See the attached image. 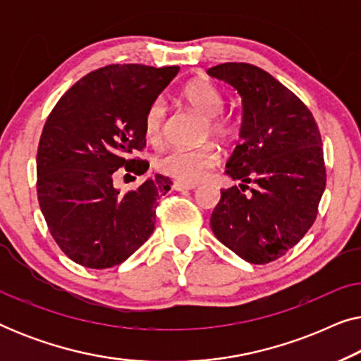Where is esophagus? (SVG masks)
Returning a JSON list of instances; mask_svg holds the SVG:
<instances>
[{
	"label": "esophagus",
	"mask_w": 361,
	"mask_h": 361,
	"mask_svg": "<svg viewBox=\"0 0 361 361\" xmlns=\"http://www.w3.org/2000/svg\"><path fill=\"white\" fill-rule=\"evenodd\" d=\"M195 184H185V182H179V180H176L174 184H172V189L174 190H179V192H184V190H192V189H195Z\"/></svg>",
	"instance_id": "34e87169"
}]
</instances>
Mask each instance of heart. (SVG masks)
<instances>
[{
    "instance_id": "b5f03b06",
    "label": "heart",
    "mask_w": 361,
    "mask_h": 361,
    "mask_svg": "<svg viewBox=\"0 0 361 361\" xmlns=\"http://www.w3.org/2000/svg\"><path fill=\"white\" fill-rule=\"evenodd\" d=\"M180 97L192 110L205 118L204 137L214 136L216 140H228L233 133V123L225 116V98L207 78H194L187 82L180 90ZM167 116V108L162 98H156L147 106L145 115V131L147 140L156 142L164 130ZM220 152L212 142L195 149H169L157 157L154 166L161 174L169 176L172 179L185 182V184H197L205 179L207 174L219 166Z\"/></svg>"
}]
</instances>
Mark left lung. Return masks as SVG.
Segmentation results:
<instances>
[{
	"mask_svg": "<svg viewBox=\"0 0 361 361\" xmlns=\"http://www.w3.org/2000/svg\"><path fill=\"white\" fill-rule=\"evenodd\" d=\"M241 97L240 145L210 226L221 243L253 264L281 258L307 233L325 190L322 140L309 108L263 68L226 62L207 71ZM257 184L255 190L247 187ZM250 190V195L244 189Z\"/></svg>",
	"mask_w": 361,
	"mask_h": 361,
	"instance_id": "1",
	"label": "left lung"
}]
</instances>
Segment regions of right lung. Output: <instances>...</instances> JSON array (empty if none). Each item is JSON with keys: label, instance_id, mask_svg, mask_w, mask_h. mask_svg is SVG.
Segmentation results:
<instances>
[{"label": "right lung", "instance_id": "obj_1", "mask_svg": "<svg viewBox=\"0 0 361 361\" xmlns=\"http://www.w3.org/2000/svg\"><path fill=\"white\" fill-rule=\"evenodd\" d=\"M179 67L111 63L63 93L44 125L37 147V200L63 253L77 264L106 269L149 238L156 200L171 179L149 177L120 194L115 172L141 176L149 162L131 157L146 146L145 115Z\"/></svg>", "mask_w": 361, "mask_h": 361}]
</instances>
